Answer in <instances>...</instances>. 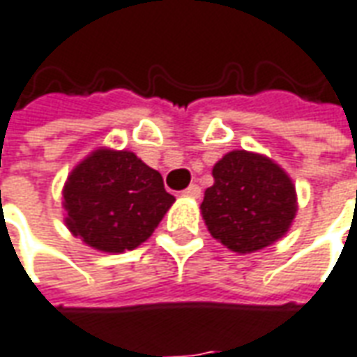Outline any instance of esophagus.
I'll return each mask as SVG.
<instances>
[{
    "label": "esophagus",
    "mask_w": 357,
    "mask_h": 357,
    "mask_svg": "<svg viewBox=\"0 0 357 357\" xmlns=\"http://www.w3.org/2000/svg\"><path fill=\"white\" fill-rule=\"evenodd\" d=\"M184 196H188V198H200V194H202V188L198 186V184H190L186 190H184Z\"/></svg>",
    "instance_id": "34e87169"
}]
</instances>
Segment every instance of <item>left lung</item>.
Returning <instances> with one entry per match:
<instances>
[{
    "mask_svg": "<svg viewBox=\"0 0 357 357\" xmlns=\"http://www.w3.org/2000/svg\"><path fill=\"white\" fill-rule=\"evenodd\" d=\"M200 206L213 239L233 252H255L282 239L297 211L296 184L266 155L235 149L213 165Z\"/></svg>",
    "mask_w": 357,
    "mask_h": 357,
    "instance_id": "left-lung-1",
    "label": "left lung"
}]
</instances>
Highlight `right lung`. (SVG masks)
Returning <instances> with one entry per match:
<instances>
[{"mask_svg": "<svg viewBox=\"0 0 357 357\" xmlns=\"http://www.w3.org/2000/svg\"><path fill=\"white\" fill-rule=\"evenodd\" d=\"M173 202L163 176L126 149H95L63 186L68 229L102 252L139 247Z\"/></svg>", "mask_w": 357, "mask_h": 357, "instance_id": "1", "label": "right lung"}]
</instances>
